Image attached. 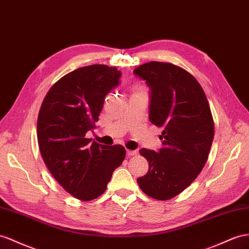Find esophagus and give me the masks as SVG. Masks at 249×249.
Returning <instances> with one entry per match:
<instances>
[{
  "label": "esophagus",
  "instance_id": "esophagus-1",
  "mask_svg": "<svg viewBox=\"0 0 249 249\" xmlns=\"http://www.w3.org/2000/svg\"><path fill=\"white\" fill-rule=\"evenodd\" d=\"M137 154H138L137 150H127V156H128V157L136 156Z\"/></svg>",
  "mask_w": 249,
  "mask_h": 249
}]
</instances>
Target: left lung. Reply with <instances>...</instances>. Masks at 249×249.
<instances>
[{
	"label": "left lung",
	"instance_id": "1",
	"mask_svg": "<svg viewBox=\"0 0 249 249\" xmlns=\"http://www.w3.org/2000/svg\"><path fill=\"white\" fill-rule=\"evenodd\" d=\"M133 73L150 88L149 120L162 127V148H142L149 169L137 180L157 200H169L193 183L205 165L214 125L207 98L194 75L170 63L149 62Z\"/></svg>",
	"mask_w": 249,
	"mask_h": 249
}]
</instances>
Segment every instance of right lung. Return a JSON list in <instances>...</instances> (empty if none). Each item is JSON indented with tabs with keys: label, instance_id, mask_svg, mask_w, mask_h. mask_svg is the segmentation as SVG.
<instances>
[{
	"label": "right lung",
	"instance_id": "obj_1",
	"mask_svg": "<svg viewBox=\"0 0 249 249\" xmlns=\"http://www.w3.org/2000/svg\"><path fill=\"white\" fill-rule=\"evenodd\" d=\"M120 78L116 67L99 64L75 69L49 89L37 117L44 162L60 185L81 201L103 194L126 156L122 145H102L85 137L94 128L106 94L119 85Z\"/></svg>",
	"mask_w": 249,
	"mask_h": 249
}]
</instances>
